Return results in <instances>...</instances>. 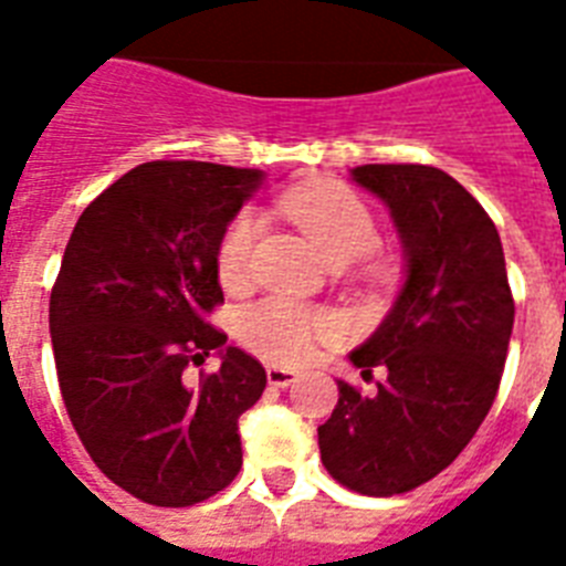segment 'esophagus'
<instances>
[{"mask_svg": "<svg viewBox=\"0 0 566 566\" xmlns=\"http://www.w3.org/2000/svg\"><path fill=\"white\" fill-rule=\"evenodd\" d=\"M300 378V370H293V367H266V381L273 387H287L293 385Z\"/></svg>", "mask_w": 566, "mask_h": 566, "instance_id": "obj_1", "label": "esophagus"}]
</instances>
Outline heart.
I'll return each mask as SVG.
<instances>
[{
	"instance_id": "1",
	"label": "heart",
	"mask_w": 566,
	"mask_h": 566,
	"mask_svg": "<svg viewBox=\"0 0 566 566\" xmlns=\"http://www.w3.org/2000/svg\"><path fill=\"white\" fill-rule=\"evenodd\" d=\"M284 211L300 226L328 264H349L376 247L378 229L370 208L340 181H314L284 196ZM264 222L255 211H240L217 240V275L226 287H240L252 273V249ZM238 332L249 349L270 361L293 364L308 358L319 340L337 335V319L326 311L300 302L261 300L238 319Z\"/></svg>"
}]
</instances>
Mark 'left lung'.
I'll use <instances>...</instances> for the list:
<instances>
[{
	"label": "left lung",
	"mask_w": 566,
	"mask_h": 566,
	"mask_svg": "<svg viewBox=\"0 0 566 566\" xmlns=\"http://www.w3.org/2000/svg\"><path fill=\"white\" fill-rule=\"evenodd\" d=\"M355 185L378 196L402 240L405 282L381 326L349 353L373 396L337 381L319 458L364 496H394L447 470L500 390L514 328L500 231L452 176L422 164H364Z\"/></svg>",
	"instance_id": "obj_1"
}]
</instances>
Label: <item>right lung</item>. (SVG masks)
I'll return each mask as SVG.
<instances>
[{
    "label": "right lung",
    "instance_id": "add662e5",
    "mask_svg": "<svg viewBox=\"0 0 566 566\" xmlns=\"http://www.w3.org/2000/svg\"><path fill=\"white\" fill-rule=\"evenodd\" d=\"M264 172L149 161L75 222L49 300L66 413L111 482L161 509L222 491L243 464L238 420L261 399L264 367L205 323L222 302L217 240ZM221 370L188 386L190 360Z\"/></svg>",
    "mask_w": 566,
    "mask_h": 566
}]
</instances>
